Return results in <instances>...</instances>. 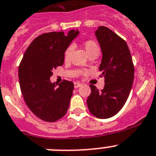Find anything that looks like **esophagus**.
Instances as JSON below:
<instances>
[{"label": "esophagus", "instance_id": "esophagus-1", "mask_svg": "<svg viewBox=\"0 0 156 156\" xmlns=\"http://www.w3.org/2000/svg\"><path fill=\"white\" fill-rule=\"evenodd\" d=\"M80 86H82V83H79V82L74 83V87L75 88H78V87H80Z\"/></svg>", "mask_w": 156, "mask_h": 156}]
</instances>
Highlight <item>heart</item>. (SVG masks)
<instances>
[{"instance_id": "b5f03b06", "label": "heart", "mask_w": 156, "mask_h": 156, "mask_svg": "<svg viewBox=\"0 0 156 156\" xmlns=\"http://www.w3.org/2000/svg\"><path fill=\"white\" fill-rule=\"evenodd\" d=\"M83 48H84L86 53L87 54V55H90V54H98V55L100 52V49L98 45V44L94 41H87L83 43ZM73 50V48L72 46L68 47L66 48V50L65 51L64 53V60L65 62H69L70 60V57H71V54Z\"/></svg>"}]
</instances>
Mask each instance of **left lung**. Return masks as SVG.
<instances>
[{
  "instance_id": "8db88e82",
  "label": "left lung",
  "mask_w": 156,
  "mask_h": 156,
  "mask_svg": "<svg viewBox=\"0 0 156 156\" xmlns=\"http://www.w3.org/2000/svg\"><path fill=\"white\" fill-rule=\"evenodd\" d=\"M102 53L99 70L105 78L104 89L90 84L91 93L87 103L90 113L108 119L120 111L133 85L134 67L126 41L105 27L95 31Z\"/></svg>"
}]
</instances>
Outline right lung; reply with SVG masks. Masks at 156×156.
Masks as SVG:
<instances>
[{"instance_id": "add662e5", "label": "right lung", "mask_w": 156, "mask_h": 156, "mask_svg": "<svg viewBox=\"0 0 156 156\" xmlns=\"http://www.w3.org/2000/svg\"><path fill=\"white\" fill-rule=\"evenodd\" d=\"M79 35V30L51 32L38 36L28 47L19 67L20 88L25 102L36 116L55 122L67 112L74 84L51 83L53 70L64 63V53Z\"/></svg>"}]
</instances>
